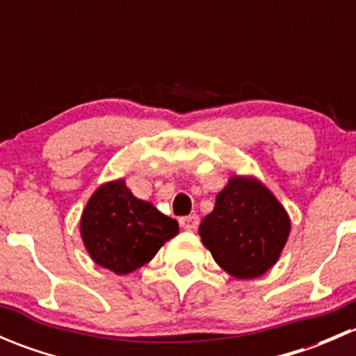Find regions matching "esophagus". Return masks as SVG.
Here are the masks:
<instances>
[{"mask_svg": "<svg viewBox=\"0 0 356 356\" xmlns=\"http://www.w3.org/2000/svg\"><path fill=\"white\" fill-rule=\"evenodd\" d=\"M179 222H181V227L186 229V231H195L200 224V217L198 215H188V217H182Z\"/></svg>", "mask_w": 356, "mask_h": 356, "instance_id": "34e87169", "label": "esophagus"}]
</instances>
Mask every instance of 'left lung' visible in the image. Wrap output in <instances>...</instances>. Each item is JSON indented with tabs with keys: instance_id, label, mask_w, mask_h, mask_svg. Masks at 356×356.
Instances as JSON below:
<instances>
[{
	"instance_id": "obj_1",
	"label": "left lung",
	"mask_w": 356,
	"mask_h": 356,
	"mask_svg": "<svg viewBox=\"0 0 356 356\" xmlns=\"http://www.w3.org/2000/svg\"><path fill=\"white\" fill-rule=\"evenodd\" d=\"M198 232L222 270L236 279H254L277 264L291 218L260 179L231 175Z\"/></svg>"
}]
</instances>
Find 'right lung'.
<instances>
[{
    "instance_id": "right-lung-1",
    "label": "right lung",
    "mask_w": 356,
    "mask_h": 356,
    "mask_svg": "<svg viewBox=\"0 0 356 356\" xmlns=\"http://www.w3.org/2000/svg\"><path fill=\"white\" fill-rule=\"evenodd\" d=\"M179 234V224L132 195L124 179L99 186L81 215V238L96 265L127 275Z\"/></svg>"
}]
</instances>
